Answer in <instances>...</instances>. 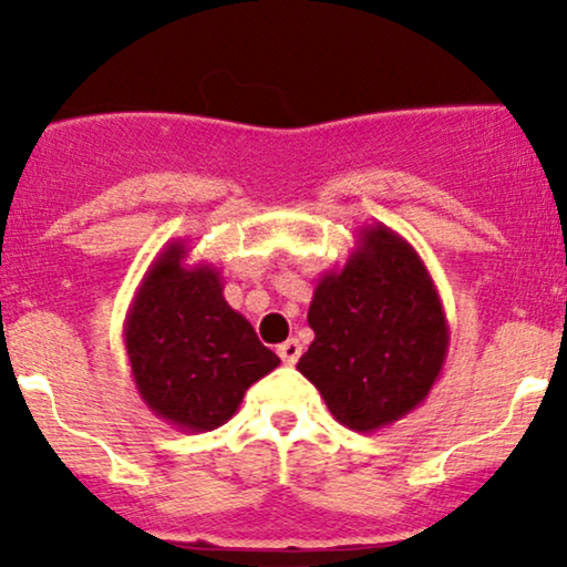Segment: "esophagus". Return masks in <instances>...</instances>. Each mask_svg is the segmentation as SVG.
<instances>
[{
    "mask_svg": "<svg viewBox=\"0 0 567 567\" xmlns=\"http://www.w3.org/2000/svg\"><path fill=\"white\" fill-rule=\"evenodd\" d=\"M277 354L282 357L285 365H296L298 357H301V343H298L296 338H288V341H285V343H279Z\"/></svg>",
    "mask_w": 567,
    "mask_h": 567,
    "instance_id": "esophagus-1",
    "label": "esophagus"
}]
</instances>
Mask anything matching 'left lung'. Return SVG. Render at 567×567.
<instances>
[{
    "mask_svg": "<svg viewBox=\"0 0 567 567\" xmlns=\"http://www.w3.org/2000/svg\"><path fill=\"white\" fill-rule=\"evenodd\" d=\"M315 341L298 370L338 424L375 432L432 392L451 347L434 279L405 237L360 229L341 269L324 271L309 303Z\"/></svg>",
    "mask_w": 567,
    "mask_h": 567,
    "instance_id": "1",
    "label": "left lung"
}]
</instances>
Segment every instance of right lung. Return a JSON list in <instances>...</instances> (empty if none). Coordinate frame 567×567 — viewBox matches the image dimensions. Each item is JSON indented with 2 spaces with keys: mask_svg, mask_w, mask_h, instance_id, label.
Instances as JSON below:
<instances>
[{
  "mask_svg": "<svg viewBox=\"0 0 567 567\" xmlns=\"http://www.w3.org/2000/svg\"><path fill=\"white\" fill-rule=\"evenodd\" d=\"M186 258L184 239L162 247L135 290L122 338L146 408L181 432H210L237 413L279 357L226 303L216 266Z\"/></svg>",
  "mask_w": 567,
  "mask_h": 567,
  "instance_id": "add662e5",
  "label": "right lung"
}]
</instances>
